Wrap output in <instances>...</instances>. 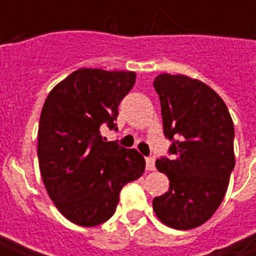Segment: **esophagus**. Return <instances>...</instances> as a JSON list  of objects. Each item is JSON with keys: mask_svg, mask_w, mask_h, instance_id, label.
I'll list each match as a JSON object with an SVG mask.
<instances>
[{"mask_svg": "<svg viewBox=\"0 0 256 256\" xmlns=\"http://www.w3.org/2000/svg\"><path fill=\"white\" fill-rule=\"evenodd\" d=\"M145 162H146V170L148 172H154L155 170V159L154 158H146Z\"/></svg>", "mask_w": 256, "mask_h": 256, "instance_id": "1", "label": "esophagus"}]
</instances>
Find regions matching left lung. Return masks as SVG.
I'll list each match as a JSON object with an SVG mask.
<instances>
[{"label": "left lung", "mask_w": 256, "mask_h": 256, "mask_svg": "<svg viewBox=\"0 0 256 256\" xmlns=\"http://www.w3.org/2000/svg\"><path fill=\"white\" fill-rule=\"evenodd\" d=\"M154 86L174 158L156 160L170 188L152 206L164 225L189 230L207 222L225 198L236 162L234 126L224 100L198 79L160 74Z\"/></svg>", "instance_id": "obj_1"}]
</instances>
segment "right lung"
Instances as JSON below:
<instances>
[{
  "label": "right lung",
  "mask_w": 256,
  "mask_h": 256,
  "mask_svg": "<svg viewBox=\"0 0 256 256\" xmlns=\"http://www.w3.org/2000/svg\"><path fill=\"white\" fill-rule=\"evenodd\" d=\"M134 82L133 71L80 68L56 84L42 106V181L58 211L75 225L89 228L110 220L120 189L144 172V156L100 134L101 126L118 130V106Z\"/></svg>",
  "instance_id": "obj_1"
}]
</instances>
